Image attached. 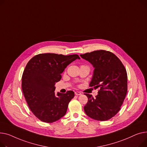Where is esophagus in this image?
<instances>
[{"label":"esophagus","mask_w":147,"mask_h":147,"mask_svg":"<svg viewBox=\"0 0 147 147\" xmlns=\"http://www.w3.org/2000/svg\"><path fill=\"white\" fill-rule=\"evenodd\" d=\"M75 95H76V96H80V95L82 94L81 92L80 91H76V92H75Z\"/></svg>","instance_id":"esophagus-1"}]
</instances>
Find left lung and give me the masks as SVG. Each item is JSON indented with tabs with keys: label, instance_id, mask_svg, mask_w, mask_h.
Listing matches in <instances>:
<instances>
[{
	"label": "left lung",
	"instance_id": "obj_1",
	"mask_svg": "<svg viewBox=\"0 0 147 147\" xmlns=\"http://www.w3.org/2000/svg\"><path fill=\"white\" fill-rule=\"evenodd\" d=\"M80 56L94 67L90 87L100 88L95 98L84 94L88 99L84 111L93 119L107 120L118 113L125 98L127 91L126 69L120 59L109 51L96 50Z\"/></svg>",
	"mask_w": 147,
	"mask_h": 147
}]
</instances>
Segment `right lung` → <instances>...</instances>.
Here are the masks:
<instances>
[{
  "instance_id": "obj_1",
  "label": "right lung",
  "mask_w": 147,
  "mask_h": 147,
  "mask_svg": "<svg viewBox=\"0 0 147 147\" xmlns=\"http://www.w3.org/2000/svg\"><path fill=\"white\" fill-rule=\"evenodd\" d=\"M78 55L65 56L55 53L39 54L30 60L22 76V90L32 113L41 121L52 123L66 113L69 102L74 98L72 91L57 92L55 84L62 78L65 69Z\"/></svg>"
}]
</instances>
